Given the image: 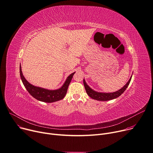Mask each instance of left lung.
I'll return each instance as SVG.
<instances>
[{
	"instance_id": "8db88e82",
	"label": "left lung",
	"mask_w": 153,
	"mask_h": 153,
	"mask_svg": "<svg viewBox=\"0 0 153 153\" xmlns=\"http://www.w3.org/2000/svg\"><path fill=\"white\" fill-rule=\"evenodd\" d=\"M131 78L132 77L130 78L129 80L126 84V85L124 86V87H123L122 89L118 90V91H116V92H112V93H101V92H95L89 87V86L85 82L84 79H83V84H84V88H85V89L86 91V93L91 98H92V99L96 100H98V101H108L110 100L116 98L119 96H120L128 88L129 84L131 81Z\"/></svg>"
}]
</instances>
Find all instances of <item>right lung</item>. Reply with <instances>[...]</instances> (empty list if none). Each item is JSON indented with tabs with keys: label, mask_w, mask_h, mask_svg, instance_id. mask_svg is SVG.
Returning <instances> with one entry per match:
<instances>
[{
	"label": "right lung",
	"mask_w": 153,
	"mask_h": 153,
	"mask_svg": "<svg viewBox=\"0 0 153 153\" xmlns=\"http://www.w3.org/2000/svg\"><path fill=\"white\" fill-rule=\"evenodd\" d=\"M75 74V72L71 74L67 77L63 86L57 90H47L41 88L33 86L29 83L24 78L20 65V76L22 81L29 94L36 100L46 103H52L62 100L66 95L68 87H69L72 78Z\"/></svg>",
	"instance_id": "right-lung-1"
}]
</instances>
